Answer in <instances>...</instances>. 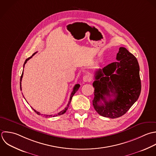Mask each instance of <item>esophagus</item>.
Here are the masks:
<instances>
[{
  "mask_svg": "<svg viewBox=\"0 0 156 156\" xmlns=\"http://www.w3.org/2000/svg\"><path fill=\"white\" fill-rule=\"evenodd\" d=\"M91 76L89 75H84L83 78V80L84 82H90L91 81Z\"/></svg>",
  "mask_w": 156,
  "mask_h": 156,
  "instance_id": "1",
  "label": "esophagus"
}]
</instances>
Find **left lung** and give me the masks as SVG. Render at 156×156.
Wrapping results in <instances>:
<instances>
[{"mask_svg":"<svg viewBox=\"0 0 156 156\" xmlns=\"http://www.w3.org/2000/svg\"><path fill=\"white\" fill-rule=\"evenodd\" d=\"M116 59L117 61L95 72L93 83L94 108L100 115L111 119L126 114L141 92L140 67L136 58L126 48L120 47Z\"/></svg>","mask_w":156,"mask_h":156,"instance_id":"1","label":"left lung"}]
</instances>
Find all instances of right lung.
Listing matches in <instances>:
<instances>
[{
    "label": "right lung",
    "mask_w": 156,
    "mask_h": 156,
    "mask_svg": "<svg viewBox=\"0 0 156 156\" xmlns=\"http://www.w3.org/2000/svg\"><path fill=\"white\" fill-rule=\"evenodd\" d=\"M35 53H36V52H35L34 53H33V55H32V56H30V57H29L28 58H27L26 60H25V62H24V64H23V67H24V66H25V64L27 63V61H28L30 58H32V56H33V55H35ZM22 77H23V72H22V75H21V76H20V90H22V87H21V81H22ZM80 85L79 84H75V86L73 87V91H72V92L71 93V95H70V99H69V103H68V104H67V106L65 108V109H64V110H62V111H61V112H59V113H58L57 114H55V115H43V114H40V112H37V111H36V110H34V109H33L32 108V109L34 110V111L37 114H38V115H42V116H44V117H45H45H56V116H58V115H62V114H64L66 112V111L67 110V109H68V108H69V105H70V102H71V100H72V97H73V96L74 95V94L76 92V91L78 90V89L80 88Z\"/></svg>",
    "instance_id": "right-lung-1"
}]
</instances>
